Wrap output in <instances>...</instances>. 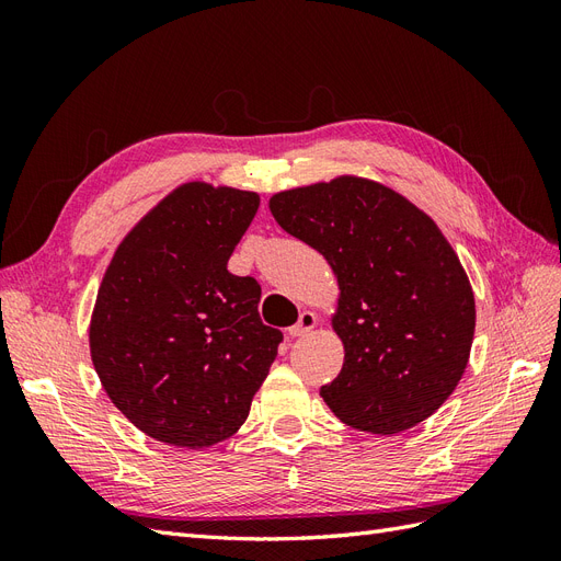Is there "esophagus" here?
Segmentation results:
<instances>
[{"instance_id":"obj_1","label":"esophagus","mask_w":561,"mask_h":561,"mask_svg":"<svg viewBox=\"0 0 561 561\" xmlns=\"http://www.w3.org/2000/svg\"><path fill=\"white\" fill-rule=\"evenodd\" d=\"M316 313L313 311H301L299 313V320H297V325H293L290 330H287V334L290 336H304V334H309L313 328H316Z\"/></svg>"}]
</instances>
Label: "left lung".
Instances as JSON below:
<instances>
[{
  "label": "left lung",
  "instance_id": "left-lung-1",
  "mask_svg": "<svg viewBox=\"0 0 561 561\" xmlns=\"http://www.w3.org/2000/svg\"><path fill=\"white\" fill-rule=\"evenodd\" d=\"M339 280L344 367L320 388L336 419L375 435L426 421L461 381L474 334L466 271L433 219L388 186L336 178L268 201Z\"/></svg>",
  "mask_w": 561,
  "mask_h": 561
}]
</instances>
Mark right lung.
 Returning a JSON list of instances; mask_svg holds the SVG:
<instances>
[{"mask_svg":"<svg viewBox=\"0 0 561 561\" xmlns=\"http://www.w3.org/2000/svg\"><path fill=\"white\" fill-rule=\"evenodd\" d=\"M254 192L182 184L116 248L91 318V358L116 410L159 443L203 449L243 426L283 332L262 287L227 268Z\"/></svg>","mask_w":561,"mask_h":561,"instance_id":"right-lung-1","label":"right lung"}]
</instances>
